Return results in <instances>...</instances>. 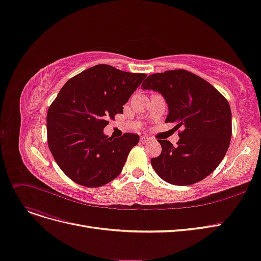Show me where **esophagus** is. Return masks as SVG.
<instances>
[{"label": "esophagus", "instance_id": "obj_1", "mask_svg": "<svg viewBox=\"0 0 261 261\" xmlns=\"http://www.w3.org/2000/svg\"><path fill=\"white\" fill-rule=\"evenodd\" d=\"M152 140H153V139H152L151 137H148V136H142L141 137V142L142 143H148V142H150Z\"/></svg>", "mask_w": 261, "mask_h": 261}]
</instances>
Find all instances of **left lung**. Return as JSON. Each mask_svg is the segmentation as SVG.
I'll list each match as a JSON object with an SVG mask.
<instances>
[{
	"instance_id": "1",
	"label": "left lung",
	"mask_w": 261,
	"mask_h": 261,
	"mask_svg": "<svg viewBox=\"0 0 261 261\" xmlns=\"http://www.w3.org/2000/svg\"><path fill=\"white\" fill-rule=\"evenodd\" d=\"M141 89H152L168 106L166 123L181 128L174 146L159 140L162 152L151 159L155 173L168 184L189 186L212 174L227 153L232 135L228 100L207 81L187 70L149 75Z\"/></svg>"
}]
</instances>
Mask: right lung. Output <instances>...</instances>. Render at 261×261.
Returning <instances> with one entry per match:
<instances>
[{
    "mask_svg": "<svg viewBox=\"0 0 261 261\" xmlns=\"http://www.w3.org/2000/svg\"><path fill=\"white\" fill-rule=\"evenodd\" d=\"M147 74L97 65L70 79L47 111V142L56 163L71 180L89 188L107 185L122 172L138 135L108 137V119L123 113Z\"/></svg>",
    "mask_w": 261,
    "mask_h": 261,
    "instance_id": "right-lung-1",
    "label": "right lung"
}]
</instances>
